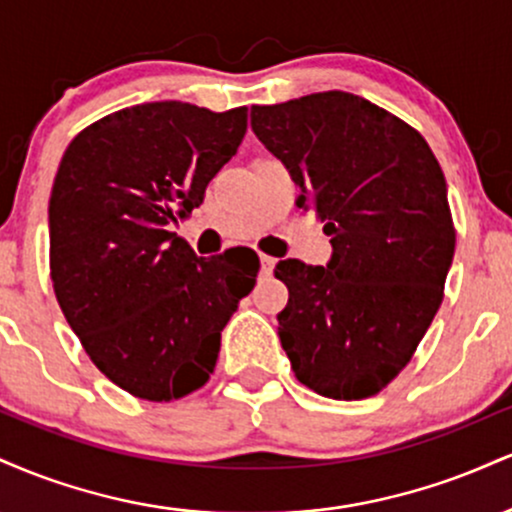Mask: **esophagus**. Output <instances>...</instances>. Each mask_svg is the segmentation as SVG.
I'll return each instance as SVG.
<instances>
[{
  "instance_id": "esophagus-1",
  "label": "esophagus",
  "mask_w": 512,
  "mask_h": 512,
  "mask_svg": "<svg viewBox=\"0 0 512 512\" xmlns=\"http://www.w3.org/2000/svg\"><path fill=\"white\" fill-rule=\"evenodd\" d=\"M274 264H276L274 257L260 255V272H262V274H272V272H274Z\"/></svg>"
}]
</instances>
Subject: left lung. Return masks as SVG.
<instances>
[{
  "label": "left lung",
  "instance_id": "1",
  "mask_svg": "<svg viewBox=\"0 0 512 512\" xmlns=\"http://www.w3.org/2000/svg\"><path fill=\"white\" fill-rule=\"evenodd\" d=\"M250 125L332 236L327 267L276 264V315L293 373L332 399L380 392L443 301L455 255L448 185L426 139L366 98L322 91L252 105Z\"/></svg>",
  "mask_w": 512,
  "mask_h": 512
}]
</instances>
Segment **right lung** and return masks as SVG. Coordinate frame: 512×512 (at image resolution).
<instances>
[{
  "mask_svg": "<svg viewBox=\"0 0 512 512\" xmlns=\"http://www.w3.org/2000/svg\"><path fill=\"white\" fill-rule=\"evenodd\" d=\"M248 129V108L158 101L93 122L50 195V274L69 327L105 378L170 402L214 373L221 330L260 262L197 257L173 233Z\"/></svg>",
  "mask_w": 512,
  "mask_h": 512,
  "instance_id": "right-lung-1",
  "label": "right lung"
}]
</instances>
